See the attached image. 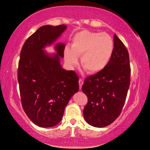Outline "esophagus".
Masks as SVG:
<instances>
[{"label": "esophagus", "instance_id": "esophagus-1", "mask_svg": "<svg viewBox=\"0 0 150 150\" xmlns=\"http://www.w3.org/2000/svg\"><path fill=\"white\" fill-rule=\"evenodd\" d=\"M79 87H80V89H81L82 88V86L83 85V80L80 79H79Z\"/></svg>", "mask_w": 150, "mask_h": 150}]
</instances>
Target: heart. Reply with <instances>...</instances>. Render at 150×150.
I'll return each instance as SVG.
<instances>
[{
    "label": "heart",
    "instance_id": "1",
    "mask_svg": "<svg viewBox=\"0 0 150 150\" xmlns=\"http://www.w3.org/2000/svg\"><path fill=\"white\" fill-rule=\"evenodd\" d=\"M113 51L114 42L109 35L83 30L74 36L70 48H65L64 59L71 67L77 64L78 57H81V66L87 72L95 74L108 65Z\"/></svg>",
    "mask_w": 150,
    "mask_h": 150
}]
</instances>
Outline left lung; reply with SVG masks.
<instances>
[{"instance_id": "8db88e82", "label": "left lung", "mask_w": 150, "mask_h": 150, "mask_svg": "<svg viewBox=\"0 0 150 150\" xmlns=\"http://www.w3.org/2000/svg\"><path fill=\"white\" fill-rule=\"evenodd\" d=\"M113 41L114 51L109 63L102 70L86 79L82 87L88 98L84 118L97 128L108 126L120 116L130 83L128 50L115 34Z\"/></svg>"}]
</instances>
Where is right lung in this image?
<instances>
[{
	"instance_id": "add662e5",
	"label": "right lung",
	"mask_w": 150,
	"mask_h": 150,
	"mask_svg": "<svg viewBox=\"0 0 150 150\" xmlns=\"http://www.w3.org/2000/svg\"><path fill=\"white\" fill-rule=\"evenodd\" d=\"M67 28L64 24L45 25L30 35L22 46L18 69L22 105L28 118L42 128L56 126L65 106L79 91V76L61 66L65 45L58 43L57 53L48 54L51 46Z\"/></svg>"
}]
</instances>
